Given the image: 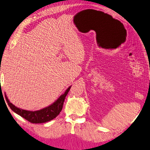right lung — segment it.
<instances>
[{
	"label": "right lung",
	"mask_w": 150,
	"mask_h": 150,
	"mask_svg": "<svg viewBox=\"0 0 150 150\" xmlns=\"http://www.w3.org/2000/svg\"><path fill=\"white\" fill-rule=\"evenodd\" d=\"M70 87L71 86L69 87L64 94L62 95L52 105L40 110H38V111H27V110L19 108L10 103L6 95L5 98L8 106L16 114L21 115L22 117L25 118V120L32 123H42L52 120L59 114L63 108L64 99H65L66 96L69 93Z\"/></svg>",
	"instance_id": "add662e5"
}]
</instances>
